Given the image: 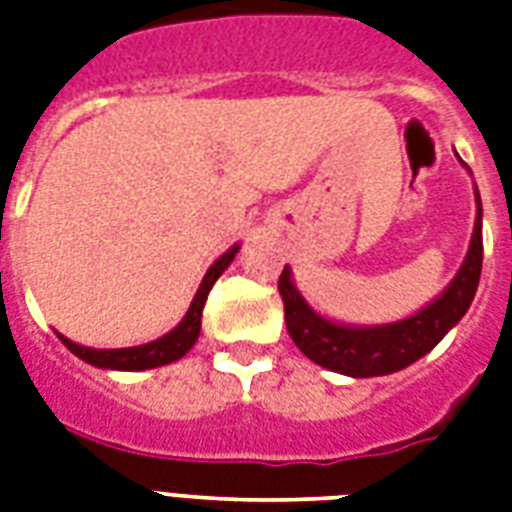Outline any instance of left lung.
Returning a JSON list of instances; mask_svg holds the SVG:
<instances>
[{
  "instance_id": "8db88e82",
  "label": "left lung",
  "mask_w": 512,
  "mask_h": 512,
  "mask_svg": "<svg viewBox=\"0 0 512 512\" xmlns=\"http://www.w3.org/2000/svg\"><path fill=\"white\" fill-rule=\"evenodd\" d=\"M475 204H478V214H475L473 239H470V249H467V257L454 276V282L448 284L443 295H438L429 306L411 314L408 319H400V322L365 327L335 325L308 306L306 298L292 282V271L284 265L282 276H279V295L284 300L287 333L295 346L311 362L351 378L389 376V373L408 368L421 360L427 351L435 349L443 341V335L467 314L478 282H481L483 209L478 187H475Z\"/></svg>"
}]
</instances>
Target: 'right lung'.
<instances>
[{
  "label": "right lung",
  "mask_w": 512,
  "mask_h": 512,
  "mask_svg": "<svg viewBox=\"0 0 512 512\" xmlns=\"http://www.w3.org/2000/svg\"><path fill=\"white\" fill-rule=\"evenodd\" d=\"M239 252V244L230 247L225 255H220L214 260V265L206 271L204 282L195 292L193 303L187 308L185 319L179 322L171 333H166L158 341L142 343V346H128V349H91V346H80V343L69 341L61 333H56L61 338L66 349L72 351L74 357H80L88 365H96V368L107 370H150L161 368V365H169V362H177L185 357L187 351L193 349V343L198 341V333H201V314H204L206 298H209V290L214 287V282L220 279L222 271L233 263V257Z\"/></svg>",
  "instance_id": "obj_1"
}]
</instances>
